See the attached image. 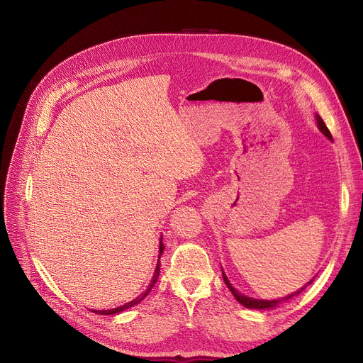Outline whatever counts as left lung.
<instances>
[{"label":"left lung","instance_id":"left-lung-1","mask_svg":"<svg viewBox=\"0 0 363 363\" xmlns=\"http://www.w3.org/2000/svg\"><path fill=\"white\" fill-rule=\"evenodd\" d=\"M315 119H316V122H318V128H319V130H320V132L323 133V135H325L328 140H331V141H333L331 132L328 130L327 125L323 123V121H322V118L319 116V114H315ZM222 277H223V281H225V284H226V287L230 289V291L234 294V297L237 298V301H238V303H241L242 306H244V308H247V309H259V311H262V309H274V308H277L281 301H287V300L293 298L294 296H298L304 289L308 287L309 284H312V282H313V279H311L306 285H304V287H301L300 290H297V291H294V293H291V294H289V296H285V297H282V298H275V300H260V298H253V297H249V296H244V294H241L240 291H237V290L233 287V284L230 282V279L226 278V275H225V272H223V271H222Z\"/></svg>","mask_w":363,"mask_h":363}]
</instances>
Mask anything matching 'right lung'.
<instances>
[{"instance_id": "1", "label": "right lung", "mask_w": 363, "mask_h": 363, "mask_svg": "<svg viewBox=\"0 0 363 363\" xmlns=\"http://www.w3.org/2000/svg\"><path fill=\"white\" fill-rule=\"evenodd\" d=\"M162 240H163V238L160 237V244H159V260H157L156 271H155V275H152V279H151L150 285L147 287V290H145L140 297H137V298H133V300H130V301L122 304V306H119V308L108 309V311H91V312L99 313V315H116V313H121V312H123V311H126V309H129V308H132V306H135V304H138L141 300H144V298L147 297V294L151 291V289L155 287V284H156V281H157V278H159V274H160V256H162V253H163V250H164V245H163Z\"/></svg>"}]
</instances>
